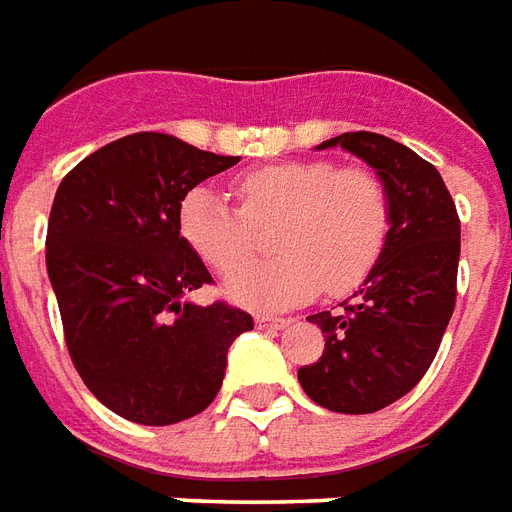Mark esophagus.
Listing matches in <instances>:
<instances>
[{"mask_svg":"<svg viewBox=\"0 0 512 512\" xmlns=\"http://www.w3.org/2000/svg\"><path fill=\"white\" fill-rule=\"evenodd\" d=\"M257 328H263V331H282L290 325V317H274V314H257L255 317Z\"/></svg>","mask_w":512,"mask_h":512,"instance_id":"esophagus-1","label":"esophagus"}]
</instances>
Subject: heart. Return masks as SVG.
I'll use <instances>...</instances> for the list:
<instances>
[{
  "label": "heart",
  "mask_w": 512,
  "mask_h": 512,
  "mask_svg": "<svg viewBox=\"0 0 512 512\" xmlns=\"http://www.w3.org/2000/svg\"><path fill=\"white\" fill-rule=\"evenodd\" d=\"M241 206L217 189H189L179 208L181 236L208 266L232 271L254 254L259 230L280 222L282 258L225 279V295L246 309H285L320 290L347 293L380 260L391 233V200L369 168L328 160L279 162L236 181Z\"/></svg>",
  "instance_id": "heart-1"
}]
</instances>
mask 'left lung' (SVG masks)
I'll return each instance as SVG.
<instances>
[{"mask_svg": "<svg viewBox=\"0 0 512 512\" xmlns=\"http://www.w3.org/2000/svg\"><path fill=\"white\" fill-rule=\"evenodd\" d=\"M342 146L377 173L391 200L380 260L342 312L306 317L325 336L320 361L298 369L306 396L331 412L366 415L410 393L429 372L456 306L461 225L439 170L377 132H344Z\"/></svg>", "mask_w": 512, "mask_h": 512, "instance_id": "obj_1", "label": "left lung"}]
</instances>
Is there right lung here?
<instances>
[{
    "mask_svg": "<svg viewBox=\"0 0 512 512\" xmlns=\"http://www.w3.org/2000/svg\"><path fill=\"white\" fill-rule=\"evenodd\" d=\"M165 132H135L78 162L56 189L45 266L86 388L121 418L170 426L217 399L252 314L184 295L211 282L181 236L189 189L233 168Z\"/></svg>",
    "mask_w": 512,
    "mask_h": 512,
    "instance_id": "1",
    "label": "right lung"
}]
</instances>
